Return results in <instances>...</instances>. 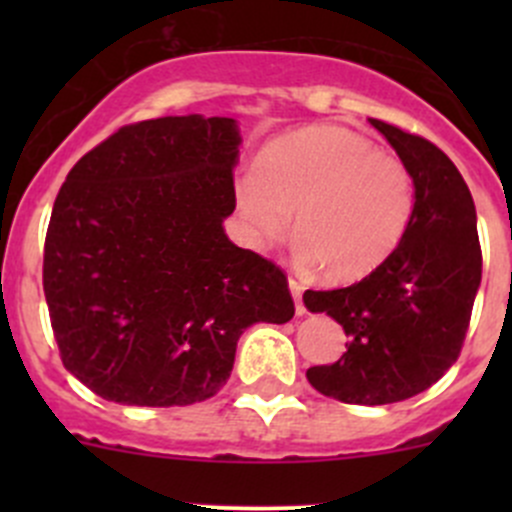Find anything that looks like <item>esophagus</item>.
Masks as SVG:
<instances>
[{
	"label": "esophagus",
	"instance_id": "34e87169",
	"mask_svg": "<svg viewBox=\"0 0 512 512\" xmlns=\"http://www.w3.org/2000/svg\"><path fill=\"white\" fill-rule=\"evenodd\" d=\"M289 292H292L294 304H297V312L302 314L304 312V307H302V285H299V282L294 280V277H289Z\"/></svg>",
	"mask_w": 512,
	"mask_h": 512
}]
</instances>
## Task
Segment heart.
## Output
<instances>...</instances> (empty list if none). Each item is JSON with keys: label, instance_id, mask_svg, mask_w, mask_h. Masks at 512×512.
Returning a JSON list of instances; mask_svg holds the SVG:
<instances>
[{"label": "heart", "instance_id": "1", "mask_svg": "<svg viewBox=\"0 0 512 512\" xmlns=\"http://www.w3.org/2000/svg\"><path fill=\"white\" fill-rule=\"evenodd\" d=\"M255 245L292 225L297 257L327 280L356 282L379 270L409 232L414 175L394 153L344 126H309L272 141L235 185Z\"/></svg>", "mask_w": 512, "mask_h": 512}]
</instances>
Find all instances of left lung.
I'll list each match as a JSON object with an SVG mask.
<instances>
[{"instance_id":"1","label":"left lung","mask_w":512,"mask_h":512,"mask_svg":"<svg viewBox=\"0 0 512 512\" xmlns=\"http://www.w3.org/2000/svg\"><path fill=\"white\" fill-rule=\"evenodd\" d=\"M369 121L414 175V220L394 255L361 282L304 292V307L327 312L349 337L342 359L312 366L307 379L344 404L381 406L426 391L458 359L483 255L476 205L451 158L423 136Z\"/></svg>"}]
</instances>
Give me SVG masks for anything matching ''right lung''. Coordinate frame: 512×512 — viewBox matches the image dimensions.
<instances>
[{
	"label": "right lung",
	"instance_id": "1",
	"mask_svg": "<svg viewBox=\"0 0 512 512\" xmlns=\"http://www.w3.org/2000/svg\"><path fill=\"white\" fill-rule=\"evenodd\" d=\"M237 146L232 118H153L118 128L66 175L44 294L61 361L101 399H210L250 324L294 317L285 272L223 230Z\"/></svg>",
	"mask_w": 512,
	"mask_h": 512
}]
</instances>
